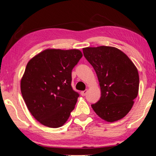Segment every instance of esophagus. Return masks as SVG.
<instances>
[{
	"mask_svg": "<svg viewBox=\"0 0 156 156\" xmlns=\"http://www.w3.org/2000/svg\"><path fill=\"white\" fill-rule=\"evenodd\" d=\"M87 90H84V91H82L81 95L82 96H85L86 95H87Z\"/></svg>",
	"mask_w": 156,
	"mask_h": 156,
	"instance_id": "34e87169",
	"label": "esophagus"
}]
</instances>
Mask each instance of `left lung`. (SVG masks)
<instances>
[{"instance_id":"obj_1","label":"left lung","mask_w":156,"mask_h":156,"mask_svg":"<svg viewBox=\"0 0 156 156\" xmlns=\"http://www.w3.org/2000/svg\"><path fill=\"white\" fill-rule=\"evenodd\" d=\"M83 53L95 69L101 87V98L91 105L94 111L108 122L124 118L138 95L136 66L124 53L111 46L84 48Z\"/></svg>"}]
</instances>
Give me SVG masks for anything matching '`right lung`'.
Wrapping results in <instances>:
<instances>
[{
  "instance_id": "right-lung-1",
  "label": "right lung",
  "mask_w": 156,
  "mask_h": 156,
  "mask_svg": "<svg viewBox=\"0 0 156 156\" xmlns=\"http://www.w3.org/2000/svg\"><path fill=\"white\" fill-rule=\"evenodd\" d=\"M82 57L76 49H46L27 64L21 92L28 110L40 124L58 128L68 120L79 97L71 85L72 71Z\"/></svg>"
}]
</instances>
